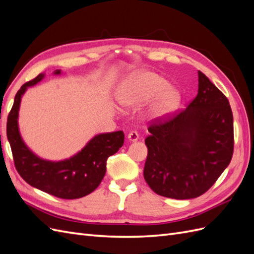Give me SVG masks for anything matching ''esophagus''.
Returning a JSON list of instances; mask_svg holds the SVG:
<instances>
[{"label":"esophagus","mask_w":254,"mask_h":254,"mask_svg":"<svg viewBox=\"0 0 254 254\" xmlns=\"http://www.w3.org/2000/svg\"><path fill=\"white\" fill-rule=\"evenodd\" d=\"M128 140L130 142H134V141H137L139 140V134H137L136 131H130L128 133Z\"/></svg>","instance_id":"34e87169"}]
</instances>
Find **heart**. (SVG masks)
Segmentation results:
<instances>
[{
	"instance_id": "b5f03b06",
	"label": "heart",
	"mask_w": 254,
	"mask_h": 254,
	"mask_svg": "<svg viewBox=\"0 0 254 254\" xmlns=\"http://www.w3.org/2000/svg\"><path fill=\"white\" fill-rule=\"evenodd\" d=\"M152 98V113L163 115L172 111L178 104L179 93L175 88L167 86L163 77L151 72L134 75L118 92V101L125 108H135Z\"/></svg>"
}]
</instances>
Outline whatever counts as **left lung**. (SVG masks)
<instances>
[{"instance_id": "8db88e82", "label": "left lung", "mask_w": 254, "mask_h": 254, "mask_svg": "<svg viewBox=\"0 0 254 254\" xmlns=\"http://www.w3.org/2000/svg\"><path fill=\"white\" fill-rule=\"evenodd\" d=\"M198 94L186 110L149 122L144 179L156 194L191 199L210 190L232 159L228 98L198 71Z\"/></svg>"}]
</instances>
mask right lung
Segmentation results:
<instances>
[{"mask_svg": "<svg viewBox=\"0 0 254 254\" xmlns=\"http://www.w3.org/2000/svg\"><path fill=\"white\" fill-rule=\"evenodd\" d=\"M55 74H60V70H56ZM43 77L44 74H39L23 84L17 92L7 118V139L11 147L14 166L29 186L58 198H81L101 184L106 174L107 159L122 147L125 135L122 130L97 134L75 156L58 162L37 157L22 140L18 115L21 97L27 87L34 86Z\"/></svg>", "mask_w": 254, "mask_h": 254, "instance_id": "1", "label": "right lung"}]
</instances>
